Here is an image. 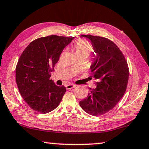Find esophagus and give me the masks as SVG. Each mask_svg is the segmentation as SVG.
<instances>
[{
	"instance_id": "1",
	"label": "esophagus",
	"mask_w": 149,
	"mask_h": 149,
	"mask_svg": "<svg viewBox=\"0 0 149 149\" xmlns=\"http://www.w3.org/2000/svg\"><path fill=\"white\" fill-rule=\"evenodd\" d=\"M75 87H76V85L72 84H68L66 86L67 90H71V89L74 88H75Z\"/></svg>"
}]
</instances>
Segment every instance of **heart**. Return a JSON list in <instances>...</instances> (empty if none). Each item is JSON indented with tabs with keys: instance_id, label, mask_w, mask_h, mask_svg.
Returning <instances> with one entry per match:
<instances>
[{
	"instance_id": "heart-1",
	"label": "heart",
	"mask_w": 149,
	"mask_h": 149,
	"mask_svg": "<svg viewBox=\"0 0 149 149\" xmlns=\"http://www.w3.org/2000/svg\"><path fill=\"white\" fill-rule=\"evenodd\" d=\"M74 50L76 55L83 54L88 57L93 52V47L88 42L84 40H79L75 44Z\"/></svg>"
}]
</instances>
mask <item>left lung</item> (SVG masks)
<instances>
[{"label": "left lung", "mask_w": 149, "mask_h": 149, "mask_svg": "<svg viewBox=\"0 0 149 149\" xmlns=\"http://www.w3.org/2000/svg\"><path fill=\"white\" fill-rule=\"evenodd\" d=\"M81 36L91 40L96 53L91 67V79L96 80V87L90 88L79 105L87 113L100 116L112 110L124 95L129 78L128 65L122 52L111 40L88 34Z\"/></svg>", "instance_id": "obj_1"}]
</instances>
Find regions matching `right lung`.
<instances>
[{"mask_svg":"<svg viewBox=\"0 0 149 149\" xmlns=\"http://www.w3.org/2000/svg\"><path fill=\"white\" fill-rule=\"evenodd\" d=\"M74 37L56 35L33 40L19 58L16 82L21 95L32 109L47 113L57 107L66 92L50 79L64 48Z\"/></svg>","mask_w":149,"mask_h":149,"instance_id":"1","label":"right lung"}]
</instances>
